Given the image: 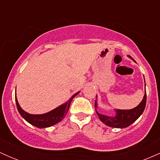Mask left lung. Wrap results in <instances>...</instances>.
Listing matches in <instances>:
<instances>
[{
	"label": "left lung",
	"mask_w": 160,
	"mask_h": 160,
	"mask_svg": "<svg viewBox=\"0 0 160 160\" xmlns=\"http://www.w3.org/2000/svg\"><path fill=\"white\" fill-rule=\"evenodd\" d=\"M130 58L134 60L131 56H128ZM145 82V80H144ZM97 97V95H96ZM146 101H147V93L145 91L144 98L141 103L135 107V108L131 110H120L116 109L115 115L110 117V116H106L102 113H98L96 111L97 108V102L95 100V108L97 114H98L99 119L103 123L107 125L108 126L113 128H126L129 126L130 125L132 124L135 121H136L138 117L142 114V113L144 111L145 106H146Z\"/></svg>",
	"instance_id": "left-lung-1"
}]
</instances>
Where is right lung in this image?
Wrapping results in <instances>:
<instances>
[{
    "label": "right lung",
    "instance_id": "right-lung-1",
    "mask_svg": "<svg viewBox=\"0 0 160 160\" xmlns=\"http://www.w3.org/2000/svg\"><path fill=\"white\" fill-rule=\"evenodd\" d=\"M80 92H78L71 97V98L65 104H62L59 107L55 108L52 111L48 112V113H43V114H30V113L25 112L22 108L20 107L19 102H18L17 98H16V94L15 95V99L16 107H17L18 111L20 115L32 126H36L39 128L50 127L53 125L61 122L63 120L64 117H65L66 113H68L69 110L70 104H71V101L76 95L79 94Z\"/></svg>",
    "mask_w": 160,
    "mask_h": 160
}]
</instances>
